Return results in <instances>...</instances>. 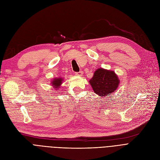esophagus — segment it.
I'll return each instance as SVG.
<instances>
[{
    "instance_id": "34e87169",
    "label": "esophagus",
    "mask_w": 160,
    "mask_h": 160,
    "mask_svg": "<svg viewBox=\"0 0 160 160\" xmlns=\"http://www.w3.org/2000/svg\"><path fill=\"white\" fill-rule=\"evenodd\" d=\"M76 75L80 76V77H82V76L83 75V71H79V72H76Z\"/></svg>"
}]
</instances>
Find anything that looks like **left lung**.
<instances>
[{
	"label": "left lung",
	"mask_w": 160,
	"mask_h": 160,
	"mask_svg": "<svg viewBox=\"0 0 160 160\" xmlns=\"http://www.w3.org/2000/svg\"><path fill=\"white\" fill-rule=\"evenodd\" d=\"M119 83L120 80L113 71L102 68L96 70L93 78L89 80L95 93L102 97L112 95L118 88Z\"/></svg>",
	"instance_id": "8db88e82"
}]
</instances>
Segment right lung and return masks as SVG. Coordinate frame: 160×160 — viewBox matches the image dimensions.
Instances as JSON below:
<instances>
[{
	"label": "right lung",
	"instance_id": "obj_1",
	"mask_svg": "<svg viewBox=\"0 0 160 160\" xmlns=\"http://www.w3.org/2000/svg\"><path fill=\"white\" fill-rule=\"evenodd\" d=\"M63 79L62 78H55L51 82H52V86L56 89H58L59 87L61 86L62 83Z\"/></svg>",
	"mask_w": 160,
	"mask_h": 160
}]
</instances>
